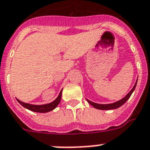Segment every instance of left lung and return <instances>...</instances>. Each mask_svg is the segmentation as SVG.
<instances>
[{
	"label": "left lung",
	"instance_id": "left-lung-1",
	"mask_svg": "<svg viewBox=\"0 0 150 150\" xmlns=\"http://www.w3.org/2000/svg\"><path fill=\"white\" fill-rule=\"evenodd\" d=\"M137 81H138V80H137ZM136 85H137V82H136L135 85L134 86L133 88L131 90V91H130L129 93V94L124 97V98H123L122 100H119V101H117V102L114 103H112V104H97V103H95L91 102V101H90V100H87V101L88 102L89 104H91L92 106H94V108H97V109H101V110L115 109V108H119V107L121 106L122 105H123V104H124L125 103H126V101L129 100V98L130 96L132 95V92L134 91V88H135Z\"/></svg>",
	"mask_w": 150,
	"mask_h": 150
}]
</instances>
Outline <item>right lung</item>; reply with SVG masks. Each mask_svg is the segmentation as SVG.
Here are the masks:
<instances>
[{
  "instance_id": "1",
  "label": "right lung",
  "mask_w": 150,
  "mask_h": 150,
  "mask_svg": "<svg viewBox=\"0 0 150 150\" xmlns=\"http://www.w3.org/2000/svg\"><path fill=\"white\" fill-rule=\"evenodd\" d=\"M62 91V90L60 91L58 97H57V98H56L53 102L50 103L45 104V105H32V104L25 103L21 102V101H20L19 100H18V99L17 100H18V102L22 106H24V108H27V109L30 110V111H32V112H39V113H45V112H50V111L54 109L56 107H57V105H58L59 103H60V100H61Z\"/></svg>"
}]
</instances>
